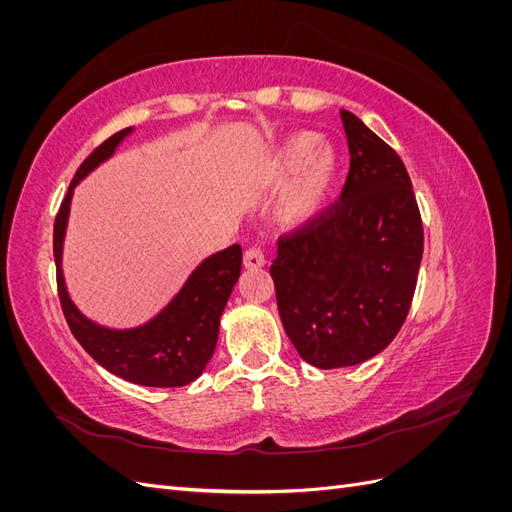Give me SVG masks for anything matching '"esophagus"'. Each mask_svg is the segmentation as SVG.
Masks as SVG:
<instances>
[{"label":"esophagus","instance_id":"obj_1","mask_svg":"<svg viewBox=\"0 0 512 512\" xmlns=\"http://www.w3.org/2000/svg\"><path fill=\"white\" fill-rule=\"evenodd\" d=\"M243 267L247 271L265 267V254H262L260 247H247L245 254H243Z\"/></svg>","mask_w":512,"mask_h":512}]
</instances>
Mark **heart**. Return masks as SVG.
I'll return each instance as SVG.
<instances>
[{"instance_id":"heart-1","label":"heart","mask_w":512,"mask_h":512,"mask_svg":"<svg viewBox=\"0 0 512 512\" xmlns=\"http://www.w3.org/2000/svg\"><path fill=\"white\" fill-rule=\"evenodd\" d=\"M339 177V151L329 138L314 132H294L277 143L265 164L269 188L284 190L277 200V218L286 226H301L327 205Z\"/></svg>"}]
</instances>
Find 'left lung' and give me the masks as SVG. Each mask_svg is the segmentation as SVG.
Here are the masks:
<instances>
[{
	"label": "left lung",
	"instance_id": "left-lung-1",
	"mask_svg": "<svg viewBox=\"0 0 512 512\" xmlns=\"http://www.w3.org/2000/svg\"><path fill=\"white\" fill-rule=\"evenodd\" d=\"M342 198L280 239L271 265L284 331L318 369L369 361L389 346L412 305L423 224L404 162L350 111Z\"/></svg>",
	"mask_w": 512,
	"mask_h": 512
}]
</instances>
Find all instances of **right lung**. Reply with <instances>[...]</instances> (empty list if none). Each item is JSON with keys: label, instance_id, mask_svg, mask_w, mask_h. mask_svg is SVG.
<instances>
[{"label": "right lung", "instance_id": "add662e5", "mask_svg": "<svg viewBox=\"0 0 512 512\" xmlns=\"http://www.w3.org/2000/svg\"><path fill=\"white\" fill-rule=\"evenodd\" d=\"M134 128L113 134L76 170L53 230L57 290L68 327L91 359L106 371L141 386H185L203 374L218 344L220 318L241 275V245H230L205 258L188 275L179 292L143 324L113 329L87 318L72 301L64 277V241L74 188L89 173L111 160Z\"/></svg>", "mask_w": 512, "mask_h": 512}]
</instances>
